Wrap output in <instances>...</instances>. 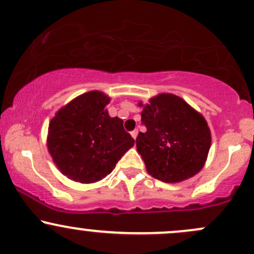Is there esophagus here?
<instances>
[{"instance_id":"obj_1","label":"esophagus","mask_w":254,"mask_h":254,"mask_svg":"<svg viewBox=\"0 0 254 254\" xmlns=\"http://www.w3.org/2000/svg\"><path fill=\"white\" fill-rule=\"evenodd\" d=\"M130 135H132L133 139H135V138H137V135H138V129H134V130H132V132H130Z\"/></svg>"}]
</instances>
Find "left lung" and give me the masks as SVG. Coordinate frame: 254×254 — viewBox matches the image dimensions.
Returning <instances> with one entry per match:
<instances>
[{"label":"left lung","instance_id":"8db88e82","mask_svg":"<svg viewBox=\"0 0 254 254\" xmlns=\"http://www.w3.org/2000/svg\"><path fill=\"white\" fill-rule=\"evenodd\" d=\"M137 150L150 176L178 183L202 170L211 148V130L204 117L174 94L162 93L143 105Z\"/></svg>","mask_w":254,"mask_h":254}]
</instances>
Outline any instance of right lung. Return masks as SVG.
Listing matches in <instances>:
<instances>
[{"label": "right lung", "mask_w": 254, "mask_h": 254, "mask_svg": "<svg viewBox=\"0 0 254 254\" xmlns=\"http://www.w3.org/2000/svg\"><path fill=\"white\" fill-rule=\"evenodd\" d=\"M110 98L99 91L78 95L51 120L47 146L57 167L80 183L102 181L134 145L124 121L110 117Z\"/></svg>", "instance_id": "1"}]
</instances>
